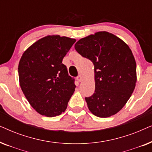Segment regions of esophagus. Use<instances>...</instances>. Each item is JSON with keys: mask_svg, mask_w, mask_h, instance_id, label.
<instances>
[{"mask_svg": "<svg viewBox=\"0 0 152 152\" xmlns=\"http://www.w3.org/2000/svg\"><path fill=\"white\" fill-rule=\"evenodd\" d=\"M77 81H79V82H81V81L82 80V77L80 75H79L77 77Z\"/></svg>", "mask_w": 152, "mask_h": 152, "instance_id": "esophagus-1", "label": "esophagus"}]
</instances>
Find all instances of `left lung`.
I'll return each mask as SVG.
<instances>
[{"instance_id": "8db88e82", "label": "left lung", "mask_w": 152, "mask_h": 152, "mask_svg": "<svg viewBox=\"0 0 152 152\" xmlns=\"http://www.w3.org/2000/svg\"><path fill=\"white\" fill-rule=\"evenodd\" d=\"M76 51L93 62L95 89L85 97L93 115L107 118L121 110L136 83V64L129 47L107 32H98L79 40Z\"/></svg>"}]
</instances>
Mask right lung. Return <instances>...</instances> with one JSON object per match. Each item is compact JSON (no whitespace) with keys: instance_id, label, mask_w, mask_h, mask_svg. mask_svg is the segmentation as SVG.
Masks as SVG:
<instances>
[{"instance_id":"add662e5","label":"right lung","mask_w":152,"mask_h":152,"mask_svg":"<svg viewBox=\"0 0 152 152\" xmlns=\"http://www.w3.org/2000/svg\"><path fill=\"white\" fill-rule=\"evenodd\" d=\"M75 41L59 35L45 37L29 47L20 58V88L41 115L55 117L67 108L76 86L62 60Z\"/></svg>"}]
</instances>
